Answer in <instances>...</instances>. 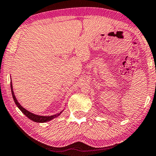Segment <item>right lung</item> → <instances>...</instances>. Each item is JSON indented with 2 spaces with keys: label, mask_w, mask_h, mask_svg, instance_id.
<instances>
[{
  "label": "right lung",
  "mask_w": 156,
  "mask_h": 156,
  "mask_svg": "<svg viewBox=\"0 0 156 156\" xmlns=\"http://www.w3.org/2000/svg\"><path fill=\"white\" fill-rule=\"evenodd\" d=\"M10 88H11V92H12V98H13V100L15 101V103L18 106L19 109H20L21 112H22L23 114H24L25 116H26L27 118H29L30 120L35 121V122H37V123H44V122H47V121H50L51 120H52L53 119L56 118L59 115L61 114V113H59V114H57L55 115H52V116H40V115H37V114H34L33 113H31L30 112H29V111H27L25 109V108H23L22 106L20 105V104H19V102L18 101V100L16 98V96L14 94V92H13V89H12V82H10ZM63 112V111H62Z\"/></svg>",
  "instance_id": "obj_1"
}]
</instances>
